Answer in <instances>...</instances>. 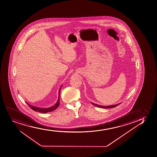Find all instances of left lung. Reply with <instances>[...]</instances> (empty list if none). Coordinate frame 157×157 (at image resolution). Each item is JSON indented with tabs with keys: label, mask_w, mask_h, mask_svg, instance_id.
<instances>
[{
	"label": "left lung",
	"mask_w": 157,
	"mask_h": 157,
	"mask_svg": "<svg viewBox=\"0 0 157 157\" xmlns=\"http://www.w3.org/2000/svg\"><path fill=\"white\" fill-rule=\"evenodd\" d=\"M92 104L94 105L95 106H96L98 107H101V108H113V107H115L117 106L118 105L120 104L121 103H119V104H118L116 105H111V106H100V105H98L95 104L94 103H91Z\"/></svg>",
	"instance_id": "1"
}]
</instances>
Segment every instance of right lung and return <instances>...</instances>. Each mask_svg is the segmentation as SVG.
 I'll return each mask as SVG.
<instances>
[{"instance_id": "right-lung-1", "label": "right lung", "mask_w": 157, "mask_h": 157, "mask_svg": "<svg viewBox=\"0 0 157 157\" xmlns=\"http://www.w3.org/2000/svg\"><path fill=\"white\" fill-rule=\"evenodd\" d=\"M62 86H61L59 90V98H58V100H57V103H56V104L54 105V106H53L47 108H38V107H34L33 106H32L31 105L29 104V103H27V104L29 105V106L30 107V108L32 109L33 110H34V111H38V112L42 113H49V112L53 111L54 110L56 109L58 107V106H59V93H60V91H61V88H62Z\"/></svg>"}]
</instances>
